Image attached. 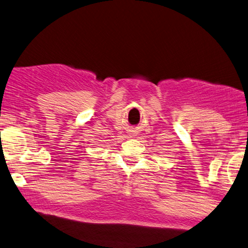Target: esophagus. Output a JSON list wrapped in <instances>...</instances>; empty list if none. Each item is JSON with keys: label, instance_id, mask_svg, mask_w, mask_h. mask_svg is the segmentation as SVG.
Here are the masks:
<instances>
[{"label": "esophagus", "instance_id": "obj_1", "mask_svg": "<svg viewBox=\"0 0 248 248\" xmlns=\"http://www.w3.org/2000/svg\"><path fill=\"white\" fill-rule=\"evenodd\" d=\"M129 136H130V137L137 136V131H136V130H131V131H130V133H129Z\"/></svg>", "mask_w": 248, "mask_h": 248}]
</instances>
